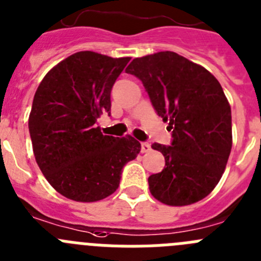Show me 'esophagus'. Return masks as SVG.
I'll return each instance as SVG.
<instances>
[{"label":"esophagus","mask_w":261,"mask_h":261,"mask_svg":"<svg viewBox=\"0 0 261 261\" xmlns=\"http://www.w3.org/2000/svg\"><path fill=\"white\" fill-rule=\"evenodd\" d=\"M151 150V146H150V143L147 142H142L141 143V152H149Z\"/></svg>","instance_id":"1"}]
</instances>
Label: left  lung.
Returning a JSON list of instances; mask_svg holds the SVG:
<instances>
[{"label": "left lung", "mask_w": 261, "mask_h": 261, "mask_svg": "<svg viewBox=\"0 0 261 261\" xmlns=\"http://www.w3.org/2000/svg\"><path fill=\"white\" fill-rule=\"evenodd\" d=\"M142 81L158 115L168 121L171 146L154 143L166 167L149 177L152 197L189 205L211 193L230 155L231 111L217 79L173 51L135 58L125 68Z\"/></svg>", "instance_id": "1"}]
</instances>
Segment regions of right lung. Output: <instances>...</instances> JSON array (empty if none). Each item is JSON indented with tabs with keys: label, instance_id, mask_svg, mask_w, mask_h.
I'll return each instance as SVG.
<instances>
[{
	"label": "right lung",
	"instance_id": "add662e5",
	"mask_svg": "<svg viewBox=\"0 0 261 261\" xmlns=\"http://www.w3.org/2000/svg\"><path fill=\"white\" fill-rule=\"evenodd\" d=\"M129 57L79 51L45 75L28 119L33 154L47 182L75 202H97L119 188L121 169L137 158L132 136L101 132L97 119L111 111V89Z\"/></svg>",
	"mask_w": 261,
	"mask_h": 261
}]
</instances>
